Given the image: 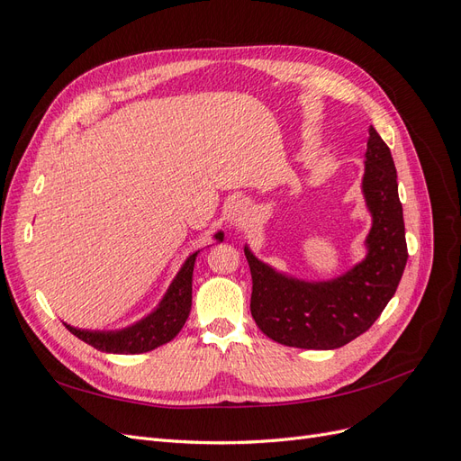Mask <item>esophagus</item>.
Segmentation results:
<instances>
[{
    "label": "esophagus",
    "mask_w": 461,
    "mask_h": 461,
    "mask_svg": "<svg viewBox=\"0 0 461 461\" xmlns=\"http://www.w3.org/2000/svg\"><path fill=\"white\" fill-rule=\"evenodd\" d=\"M249 215H252V212H249V205L248 202L244 200H236L230 203L229 207V213H227V221L230 227H242L248 222Z\"/></svg>",
    "instance_id": "esophagus-1"
}]
</instances>
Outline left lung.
<instances>
[{
    "instance_id": "1",
    "label": "left lung",
    "mask_w": 461,
    "mask_h": 461,
    "mask_svg": "<svg viewBox=\"0 0 461 461\" xmlns=\"http://www.w3.org/2000/svg\"><path fill=\"white\" fill-rule=\"evenodd\" d=\"M393 153L369 129L364 196L373 217L367 256L330 281L308 283L244 254L252 273L249 312L263 334L303 350H334L364 334L394 296L408 261L406 229Z\"/></svg>"
}]
</instances>
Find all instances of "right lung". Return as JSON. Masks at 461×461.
Wrapping results in <instances>:
<instances>
[{
	"label": "right lung",
	"instance_id": "obj_1",
	"mask_svg": "<svg viewBox=\"0 0 461 461\" xmlns=\"http://www.w3.org/2000/svg\"><path fill=\"white\" fill-rule=\"evenodd\" d=\"M215 240H222V232L215 234ZM196 254H192L180 271L169 290L165 292L163 300L148 317L138 323L121 330H82L71 325L65 327L71 330L77 339L94 346L95 350L107 354H144L156 350L158 346L173 340L180 329L185 327L190 308H192V273Z\"/></svg>",
	"mask_w": 461,
	"mask_h": 461
}]
</instances>
